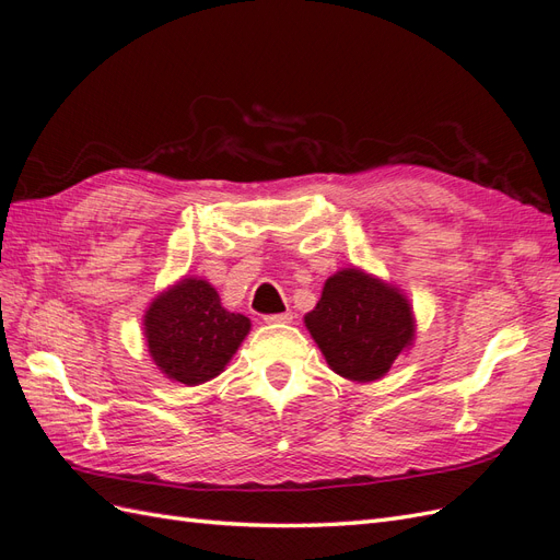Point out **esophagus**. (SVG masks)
<instances>
[{
	"label": "esophagus",
	"mask_w": 560,
	"mask_h": 560,
	"mask_svg": "<svg viewBox=\"0 0 560 560\" xmlns=\"http://www.w3.org/2000/svg\"><path fill=\"white\" fill-rule=\"evenodd\" d=\"M264 319L268 322V325H287V322L294 319V315L287 311V313H278V315H266Z\"/></svg>",
	"instance_id": "esophagus-1"
}]
</instances>
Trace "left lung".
<instances>
[{"instance_id": "obj_1", "label": "left lung", "mask_w": 560, "mask_h": 560, "mask_svg": "<svg viewBox=\"0 0 560 560\" xmlns=\"http://www.w3.org/2000/svg\"><path fill=\"white\" fill-rule=\"evenodd\" d=\"M303 322L329 369L358 383L383 378L416 336L409 299L360 268L334 273Z\"/></svg>"}]
</instances>
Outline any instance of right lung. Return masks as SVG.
Masks as SVG:
<instances>
[{"mask_svg": "<svg viewBox=\"0 0 560 560\" xmlns=\"http://www.w3.org/2000/svg\"><path fill=\"white\" fill-rule=\"evenodd\" d=\"M249 319L229 313L208 280L184 278L144 313L151 360L175 383L200 385L224 371L249 334Z\"/></svg>", "mask_w": 560, "mask_h": 560, "instance_id": "add662e5", "label": "right lung"}]
</instances>
